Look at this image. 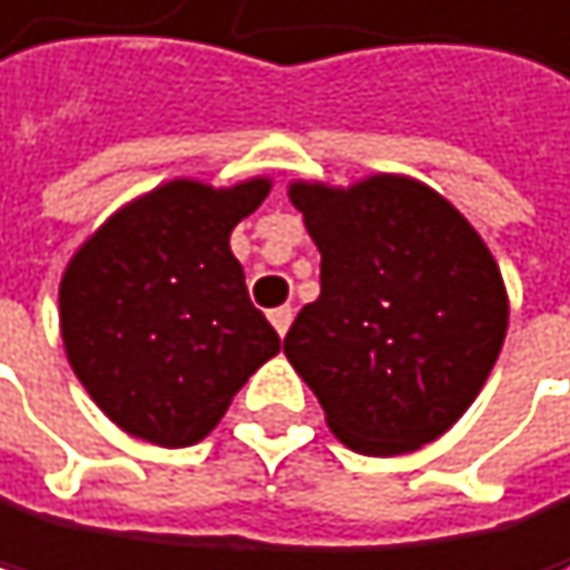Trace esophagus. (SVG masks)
Wrapping results in <instances>:
<instances>
[{"mask_svg": "<svg viewBox=\"0 0 570 570\" xmlns=\"http://www.w3.org/2000/svg\"><path fill=\"white\" fill-rule=\"evenodd\" d=\"M269 323H273V330L283 336V333L291 330V323H294V308H287V305H283V308H273V312H269Z\"/></svg>", "mask_w": 570, "mask_h": 570, "instance_id": "esophagus-1", "label": "esophagus"}]
</instances>
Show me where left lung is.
<instances>
[{
	"instance_id": "8db88e82",
	"label": "left lung",
	"mask_w": 570,
	"mask_h": 570,
	"mask_svg": "<svg viewBox=\"0 0 570 570\" xmlns=\"http://www.w3.org/2000/svg\"><path fill=\"white\" fill-rule=\"evenodd\" d=\"M323 255V291L283 354L330 433L368 458L440 440L490 380L511 301L479 229L440 190L372 173L347 187L291 180Z\"/></svg>"
}]
</instances>
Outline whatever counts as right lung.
I'll return each instance as SVG.
<instances>
[{"instance_id":"obj_1","label":"right lung","mask_w":570,"mask_h":570,"mask_svg":"<svg viewBox=\"0 0 570 570\" xmlns=\"http://www.w3.org/2000/svg\"><path fill=\"white\" fill-rule=\"evenodd\" d=\"M273 190L177 177L145 190L70 255L59 279V336L73 375L127 436L190 446L279 336L252 305L229 234Z\"/></svg>"}]
</instances>
